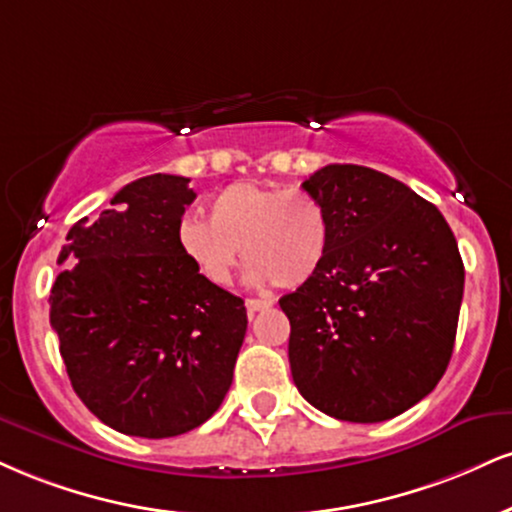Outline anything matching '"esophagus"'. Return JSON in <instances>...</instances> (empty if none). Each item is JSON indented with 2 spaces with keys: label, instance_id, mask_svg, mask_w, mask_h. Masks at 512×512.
I'll use <instances>...</instances> for the list:
<instances>
[{
  "label": "esophagus",
  "instance_id": "34e87169",
  "mask_svg": "<svg viewBox=\"0 0 512 512\" xmlns=\"http://www.w3.org/2000/svg\"><path fill=\"white\" fill-rule=\"evenodd\" d=\"M274 303L269 298H248L245 300V307H248V317H255L260 310H269Z\"/></svg>",
  "mask_w": 512,
  "mask_h": 512
}]
</instances>
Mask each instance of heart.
I'll return each mask as SVG.
<instances>
[{
    "instance_id": "b5f03b06",
    "label": "heart",
    "mask_w": 512,
    "mask_h": 512,
    "mask_svg": "<svg viewBox=\"0 0 512 512\" xmlns=\"http://www.w3.org/2000/svg\"><path fill=\"white\" fill-rule=\"evenodd\" d=\"M207 221L186 217L176 243L200 279L229 286L240 248L250 262L252 283L274 281L295 288L310 281L329 255L331 219L322 202L305 190L240 181L207 202Z\"/></svg>"
}]
</instances>
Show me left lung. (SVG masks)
Returning <instances> with one entry per match:
<instances>
[{"mask_svg": "<svg viewBox=\"0 0 512 512\" xmlns=\"http://www.w3.org/2000/svg\"><path fill=\"white\" fill-rule=\"evenodd\" d=\"M331 219L322 269L283 295L288 360L310 405L384 422L434 391L453 355L465 267L451 226L396 178L329 164L303 183Z\"/></svg>", "mask_w": 512, "mask_h": 512, "instance_id": "8db88e82", "label": "left lung"}]
</instances>
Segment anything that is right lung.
Returning a JSON list of instances; mask_svg holds the SVG:
<instances>
[{
  "instance_id": "obj_1",
  "label": "right lung",
  "mask_w": 512,
  "mask_h": 512,
  "mask_svg": "<svg viewBox=\"0 0 512 512\" xmlns=\"http://www.w3.org/2000/svg\"><path fill=\"white\" fill-rule=\"evenodd\" d=\"M190 178L152 174L123 186L95 224L71 226L49 295L73 391L128 436L200 427L233 381L248 329L243 300L200 279L176 229L195 200Z\"/></svg>"
}]
</instances>
